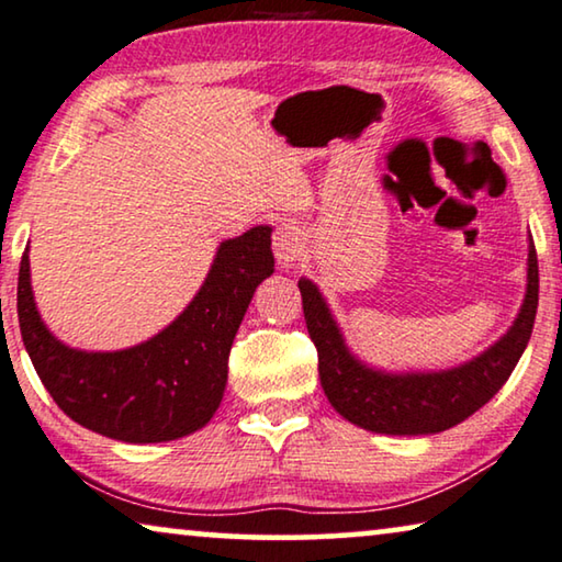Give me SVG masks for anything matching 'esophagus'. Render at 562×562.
I'll return each instance as SVG.
<instances>
[{
	"label": "esophagus",
	"instance_id": "34e87169",
	"mask_svg": "<svg viewBox=\"0 0 562 562\" xmlns=\"http://www.w3.org/2000/svg\"><path fill=\"white\" fill-rule=\"evenodd\" d=\"M273 254H276V261H279L283 268L296 266L301 254H304V238H301V231L296 225L283 223L276 227Z\"/></svg>",
	"mask_w": 562,
	"mask_h": 562
}]
</instances>
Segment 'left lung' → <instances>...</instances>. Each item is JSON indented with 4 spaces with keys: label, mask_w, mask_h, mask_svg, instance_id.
Wrapping results in <instances>:
<instances>
[{
    "label": "left lung",
    "mask_w": 562,
    "mask_h": 562,
    "mask_svg": "<svg viewBox=\"0 0 562 562\" xmlns=\"http://www.w3.org/2000/svg\"><path fill=\"white\" fill-rule=\"evenodd\" d=\"M301 306L308 337L319 355V378L324 395L339 416L355 426L390 436L438 434L467 420L484 403H490L507 382L522 357L538 314V254L530 243L527 258V294L517 322L497 345L461 368L428 375H385L364 368L347 352L335 319L319 289L301 279Z\"/></svg>",
    "instance_id": "obj_1"
}]
</instances>
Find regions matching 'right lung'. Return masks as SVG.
I'll return each mask as SVG.
<instances>
[{
    "label": "right lung",
    "mask_w": 562,
    "mask_h": 562,
    "mask_svg": "<svg viewBox=\"0 0 562 562\" xmlns=\"http://www.w3.org/2000/svg\"><path fill=\"white\" fill-rule=\"evenodd\" d=\"M271 273V227H250L217 248L198 296L165 331L121 352H80L40 322L24 250L18 281L22 341L68 418L126 443L175 441L205 426L221 405L235 331L256 286Z\"/></svg>",
    "instance_id": "add662e5"
}]
</instances>
